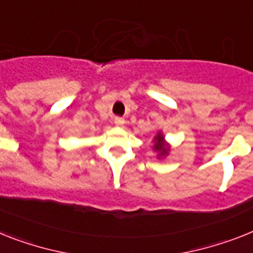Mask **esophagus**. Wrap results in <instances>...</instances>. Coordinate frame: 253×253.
I'll return each instance as SVG.
<instances>
[{
    "mask_svg": "<svg viewBox=\"0 0 253 253\" xmlns=\"http://www.w3.org/2000/svg\"><path fill=\"white\" fill-rule=\"evenodd\" d=\"M114 123H115V125H116V126H123V125L125 124V120L123 118H115Z\"/></svg>",
    "mask_w": 253,
    "mask_h": 253,
    "instance_id": "obj_1",
    "label": "esophagus"
}]
</instances>
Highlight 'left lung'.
Returning <instances> with one entry per match:
<instances>
[{
	"instance_id": "1",
	"label": "left lung",
	"mask_w": 253,
	"mask_h": 253,
	"mask_svg": "<svg viewBox=\"0 0 253 253\" xmlns=\"http://www.w3.org/2000/svg\"><path fill=\"white\" fill-rule=\"evenodd\" d=\"M154 145H152V151L156 152V158L158 159H163L166 156L169 155L170 152V145L166 141V135L163 134V131H158L152 139Z\"/></svg>"
}]
</instances>
